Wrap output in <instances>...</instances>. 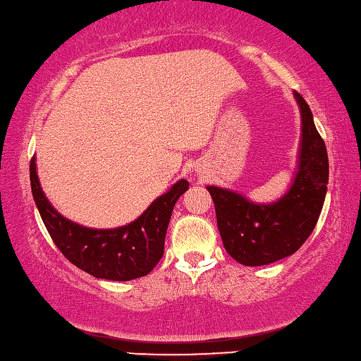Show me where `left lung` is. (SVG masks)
I'll return each instance as SVG.
<instances>
[{
  "label": "left lung",
  "mask_w": 361,
  "mask_h": 361,
  "mask_svg": "<svg viewBox=\"0 0 361 361\" xmlns=\"http://www.w3.org/2000/svg\"><path fill=\"white\" fill-rule=\"evenodd\" d=\"M302 117L299 164L294 183L271 204L250 202L243 194L207 186L226 252L245 267H262L299 250L322 214L329 178L328 152L305 99L294 91Z\"/></svg>",
  "instance_id": "left-lung-1"
}]
</instances>
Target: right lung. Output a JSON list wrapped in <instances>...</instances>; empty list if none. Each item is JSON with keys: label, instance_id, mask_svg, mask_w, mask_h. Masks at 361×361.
Wrapping results in <instances>:
<instances>
[{"label": "right lung", "instance_id": "add662e5", "mask_svg": "<svg viewBox=\"0 0 361 361\" xmlns=\"http://www.w3.org/2000/svg\"><path fill=\"white\" fill-rule=\"evenodd\" d=\"M30 185L44 226L68 262L94 278L130 281L146 276L162 259L171 212L190 183L176 181L135 221L114 230L85 228L56 212L39 186L35 157L30 160Z\"/></svg>", "mask_w": 361, "mask_h": 361}]
</instances>
